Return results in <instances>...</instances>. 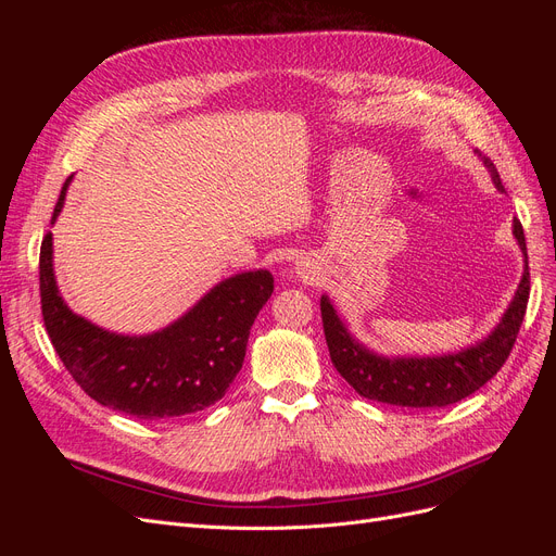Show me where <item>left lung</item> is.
I'll return each mask as SVG.
<instances>
[{"instance_id":"1","label":"left lung","mask_w":556,"mask_h":556,"mask_svg":"<svg viewBox=\"0 0 556 556\" xmlns=\"http://www.w3.org/2000/svg\"><path fill=\"white\" fill-rule=\"evenodd\" d=\"M482 162L490 169L496 190L503 192L494 162L490 157ZM513 233L521 252H525V274H521L508 311L503 313L501 323L484 341L443 357H382L366 350L357 339H352L336 315L331 301L323 296L319 311H323L325 339L336 371L355 387L359 396L406 408H443L478 392L506 364L529 304L531 278L525 229H521L519 220L513 223Z\"/></svg>"}]
</instances>
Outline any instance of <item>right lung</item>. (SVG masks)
Masks as SVG:
<instances>
[{"instance_id":"obj_1","label":"right lung","mask_w":556,"mask_h":556,"mask_svg":"<svg viewBox=\"0 0 556 556\" xmlns=\"http://www.w3.org/2000/svg\"><path fill=\"white\" fill-rule=\"evenodd\" d=\"M39 290L50 343L83 392L131 417L169 419L204 410L225 396L243 366L250 327L274 292V276L264 268L231 276L166 329L123 336L88 323L64 304L48 231L39 255Z\"/></svg>"}]
</instances>
